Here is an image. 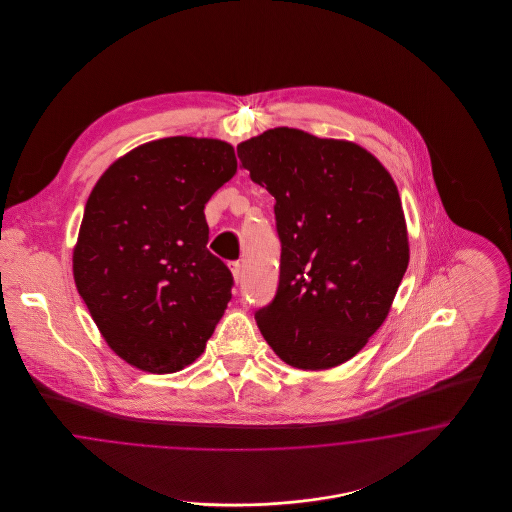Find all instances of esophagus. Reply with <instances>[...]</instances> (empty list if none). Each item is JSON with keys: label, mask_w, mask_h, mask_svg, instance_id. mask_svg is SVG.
I'll list each match as a JSON object with an SVG mask.
<instances>
[{"label": "esophagus", "mask_w": 512, "mask_h": 512, "mask_svg": "<svg viewBox=\"0 0 512 512\" xmlns=\"http://www.w3.org/2000/svg\"><path fill=\"white\" fill-rule=\"evenodd\" d=\"M230 272H232L234 282L238 284L242 280V265L240 263H230Z\"/></svg>", "instance_id": "34e87169"}]
</instances>
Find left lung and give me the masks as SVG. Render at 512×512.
I'll return each mask as SVG.
<instances>
[{"mask_svg": "<svg viewBox=\"0 0 512 512\" xmlns=\"http://www.w3.org/2000/svg\"><path fill=\"white\" fill-rule=\"evenodd\" d=\"M240 167L274 195L280 282L255 313L293 368L353 359L390 315L409 232L388 169L365 147L278 126L238 144Z\"/></svg>", "mask_w": 512, "mask_h": 512, "instance_id": "obj_1", "label": "left lung"}]
</instances>
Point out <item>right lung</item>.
Wrapping results in <instances>:
<instances>
[{
  "label": "right lung",
  "mask_w": 512,
  "mask_h": 512,
  "mask_svg": "<svg viewBox=\"0 0 512 512\" xmlns=\"http://www.w3.org/2000/svg\"><path fill=\"white\" fill-rule=\"evenodd\" d=\"M238 171L234 147L174 136L101 174L73 249L76 290L122 361L153 374L192 365L232 297L209 249L205 203Z\"/></svg>",
  "instance_id": "obj_1"
}]
</instances>
